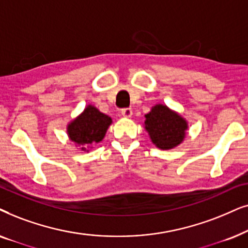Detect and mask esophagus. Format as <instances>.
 <instances>
[{"mask_svg":"<svg viewBox=\"0 0 248 248\" xmlns=\"http://www.w3.org/2000/svg\"><path fill=\"white\" fill-rule=\"evenodd\" d=\"M121 114L124 115V118H130L133 115V110L130 108H124L121 110Z\"/></svg>","mask_w":248,"mask_h":248,"instance_id":"obj_1","label":"esophagus"}]
</instances>
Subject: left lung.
Instances as JSON below:
<instances>
[{"instance_id": "left-lung-1", "label": "left lung", "mask_w": 248, "mask_h": 248, "mask_svg": "<svg viewBox=\"0 0 248 248\" xmlns=\"http://www.w3.org/2000/svg\"><path fill=\"white\" fill-rule=\"evenodd\" d=\"M145 118V129L156 147L171 150L184 140L188 128L187 122L167 105H155Z\"/></svg>"}]
</instances>
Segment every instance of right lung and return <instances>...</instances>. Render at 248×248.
Listing matches in <instances>:
<instances>
[{"instance_id": "right-lung-1", "label": "right lung", "mask_w": 248, "mask_h": 248, "mask_svg": "<svg viewBox=\"0 0 248 248\" xmlns=\"http://www.w3.org/2000/svg\"><path fill=\"white\" fill-rule=\"evenodd\" d=\"M112 124L108 115L102 113L93 105H88L84 112L68 124L69 138L85 151L86 147L100 143Z\"/></svg>"}]
</instances>
